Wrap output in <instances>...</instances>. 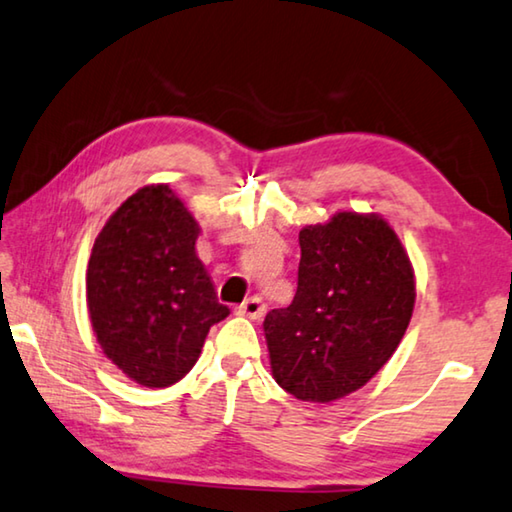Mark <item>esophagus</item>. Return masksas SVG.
<instances>
[{
    "instance_id": "obj_1",
    "label": "esophagus",
    "mask_w": 512,
    "mask_h": 512,
    "mask_svg": "<svg viewBox=\"0 0 512 512\" xmlns=\"http://www.w3.org/2000/svg\"><path fill=\"white\" fill-rule=\"evenodd\" d=\"M264 312H266V305H264V300L259 298V296L243 300V303L237 307V314L248 316V319H262Z\"/></svg>"
}]
</instances>
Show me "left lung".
<instances>
[{
	"label": "left lung",
	"instance_id": "left-lung-1",
	"mask_svg": "<svg viewBox=\"0 0 512 512\" xmlns=\"http://www.w3.org/2000/svg\"><path fill=\"white\" fill-rule=\"evenodd\" d=\"M298 289L264 319L275 383L298 401L330 403L392 358L415 310V271L378 214L339 212L298 234Z\"/></svg>",
	"mask_w": 512,
	"mask_h": 512
}]
</instances>
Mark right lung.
Returning a JSON list of instances; mask_svg holds the SVG:
<instances>
[{
    "label": "right lung",
    "mask_w": 512,
    "mask_h": 512,
    "mask_svg": "<svg viewBox=\"0 0 512 512\" xmlns=\"http://www.w3.org/2000/svg\"><path fill=\"white\" fill-rule=\"evenodd\" d=\"M200 227L168 184L143 186L97 234L86 303L97 344L143 387H168L198 362L230 310L196 255Z\"/></svg>",
    "instance_id": "1"
}]
</instances>
